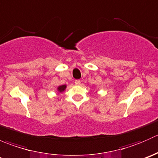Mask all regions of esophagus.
Listing matches in <instances>:
<instances>
[{
    "label": "esophagus",
    "mask_w": 158,
    "mask_h": 158,
    "mask_svg": "<svg viewBox=\"0 0 158 158\" xmlns=\"http://www.w3.org/2000/svg\"><path fill=\"white\" fill-rule=\"evenodd\" d=\"M80 83H81L80 80H76V81H75V84H76V85H80Z\"/></svg>",
    "instance_id": "1"
}]
</instances>
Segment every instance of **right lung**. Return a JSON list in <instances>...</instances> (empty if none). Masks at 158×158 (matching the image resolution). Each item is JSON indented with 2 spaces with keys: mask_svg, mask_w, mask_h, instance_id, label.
<instances>
[{
  "mask_svg": "<svg viewBox=\"0 0 158 158\" xmlns=\"http://www.w3.org/2000/svg\"><path fill=\"white\" fill-rule=\"evenodd\" d=\"M66 88V85H60V86L57 88V90H58V92H63V91L65 90Z\"/></svg>",
  "mask_w": 158,
  "mask_h": 158,
  "instance_id": "obj_1",
  "label": "right lung"
}]
</instances>
